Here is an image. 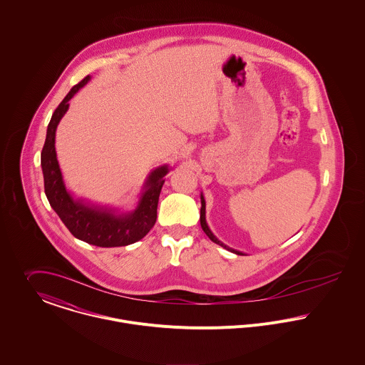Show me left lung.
<instances>
[{"label":"left lung","mask_w":365,"mask_h":365,"mask_svg":"<svg viewBox=\"0 0 365 365\" xmlns=\"http://www.w3.org/2000/svg\"><path fill=\"white\" fill-rule=\"evenodd\" d=\"M200 224H202V231L205 232V235L212 241L214 243H217V245H220V246H222V247H225V249H228V250H231V252H234V253H237V255H242V253H240L238 250H234V249H231V247H228V246H225L224 243L221 242V241H218L215 237H214V234L210 231V228H208V225H207V222H205V202H204V197H202V208H200Z\"/></svg>","instance_id":"8db88e82"}]
</instances>
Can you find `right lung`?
<instances>
[{"label":"right lung","mask_w":365,"mask_h":365,"mask_svg":"<svg viewBox=\"0 0 365 365\" xmlns=\"http://www.w3.org/2000/svg\"><path fill=\"white\" fill-rule=\"evenodd\" d=\"M88 81L89 76L71 88L67 96L56 108L47 125L46 141L41 150L44 193L53 210L76 238L101 247L125 246L143 240L155 225L160 193L165 182L163 176L169 169L168 166H161L148 176L137 208L128 214H116L110 210L92 207L71 197L63 183L54 138L57 124L68 109V101Z\"/></svg>","instance_id":"obj_1"}]
</instances>
